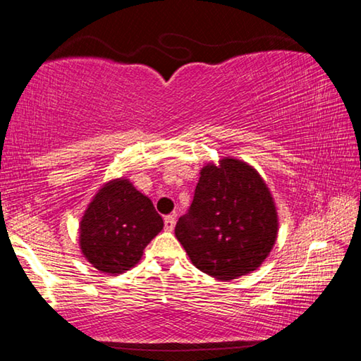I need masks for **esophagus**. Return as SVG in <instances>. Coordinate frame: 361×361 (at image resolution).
Here are the masks:
<instances>
[{"label":"esophagus","mask_w":361,"mask_h":361,"mask_svg":"<svg viewBox=\"0 0 361 361\" xmlns=\"http://www.w3.org/2000/svg\"><path fill=\"white\" fill-rule=\"evenodd\" d=\"M164 228L166 231H173L175 228V215H167L164 218Z\"/></svg>","instance_id":"34e87169"}]
</instances>
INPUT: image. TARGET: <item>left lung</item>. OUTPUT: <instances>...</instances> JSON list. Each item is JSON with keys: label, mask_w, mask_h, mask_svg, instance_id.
Returning a JSON list of instances; mask_svg holds the SVG:
<instances>
[{"label": "left lung", "mask_w": 361, "mask_h": 361, "mask_svg": "<svg viewBox=\"0 0 361 361\" xmlns=\"http://www.w3.org/2000/svg\"><path fill=\"white\" fill-rule=\"evenodd\" d=\"M277 210L259 173L237 159L200 170L192 204L175 235L192 264L218 280L255 271L277 239Z\"/></svg>", "instance_id": "8db88e82"}]
</instances>
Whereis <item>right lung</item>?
Returning <instances> with one entry per match:
<instances>
[{"mask_svg": "<svg viewBox=\"0 0 361 361\" xmlns=\"http://www.w3.org/2000/svg\"><path fill=\"white\" fill-rule=\"evenodd\" d=\"M164 228L151 200L129 180H114L95 194L81 219L82 255L105 274H122L140 261Z\"/></svg>", "mask_w": 361, "mask_h": 361, "instance_id": "1", "label": "right lung"}]
</instances>
